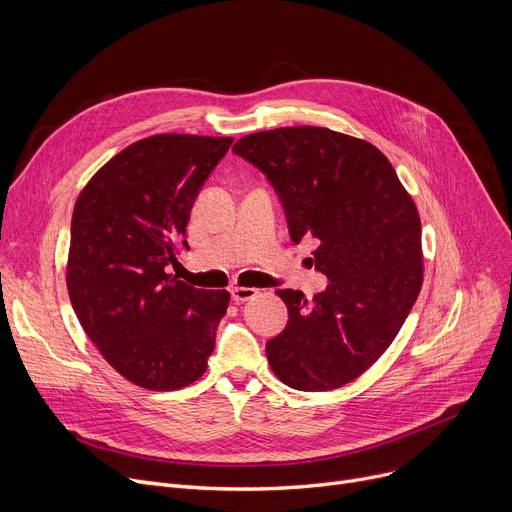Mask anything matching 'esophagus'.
Here are the masks:
<instances>
[{"instance_id": "esophagus-1", "label": "esophagus", "mask_w": 512, "mask_h": 512, "mask_svg": "<svg viewBox=\"0 0 512 512\" xmlns=\"http://www.w3.org/2000/svg\"><path fill=\"white\" fill-rule=\"evenodd\" d=\"M232 294V301L234 303H245V301H251L257 297V290L255 288H245V286H234L230 290Z\"/></svg>"}]
</instances>
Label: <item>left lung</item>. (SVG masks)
Masks as SVG:
<instances>
[{
    "mask_svg": "<svg viewBox=\"0 0 512 512\" xmlns=\"http://www.w3.org/2000/svg\"><path fill=\"white\" fill-rule=\"evenodd\" d=\"M232 151L272 184L290 238L319 242L315 270L328 278L311 301L278 290L288 324L265 344L272 371L303 392L353 382L392 344L421 290L413 199L380 149L330 128L263 130Z\"/></svg>",
    "mask_w": 512,
    "mask_h": 512,
    "instance_id": "obj_1",
    "label": "left lung"
}]
</instances>
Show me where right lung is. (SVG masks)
I'll return each instance as SVG.
<instances>
[{
    "instance_id": "1",
    "label": "right lung",
    "mask_w": 512,
    "mask_h": 512,
    "mask_svg": "<svg viewBox=\"0 0 512 512\" xmlns=\"http://www.w3.org/2000/svg\"><path fill=\"white\" fill-rule=\"evenodd\" d=\"M230 137L155 134L120 151L80 193L70 228L68 294L105 361L132 384L178 390L199 380L228 290L168 274Z\"/></svg>"
}]
</instances>
